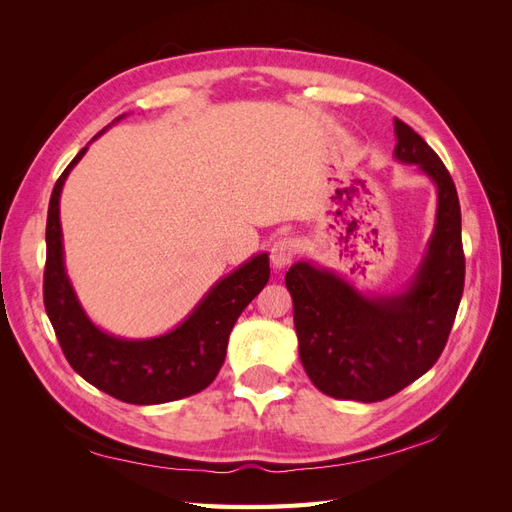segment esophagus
<instances>
[{
	"mask_svg": "<svg viewBox=\"0 0 512 512\" xmlns=\"http://www.w3.org/2000/svg\"><path fill=\"white\" fill-rule=\"evenodd\" d=\"M299 252V241L292 239V237H282L277 239L271 247V265L275 271H280L284 267H288L290 262L294 260Z\"/></svg>",
	"mask_w": 512,
	"mask_h": 512,
	"instance_id": "esophagus-1",
	"label": "esophagus"
}]
</instances>
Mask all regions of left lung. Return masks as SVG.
Masks as SVG:
<instances>
[{"label": "left lung", "instance_id": "1", "mask_svg": "<svg viewBox=\"0 0 512 512\" xmlns=\"http://www.w3.org/2000/svg\"><path fill=\"white\" fill-rule=\"evenodd\" d=\"M395 138V160L418 166L438 194L436 224L410 282L391 294H367L314 260L294 262L286 273L305 374L324 395L363 404L406 389L438 361L466 277L451 175L397 117Z\"/></svg>", "mask_w": 512, "mask_h": 512}]
</instances>
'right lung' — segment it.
<instances>
[{"label":"right lung","instance_id":"obj_1","mask_svg":"<svg viewBox=\"0 0 512 512\" xmlns=\"http://www.w3.org/2000/svg\"><path fill=\"white\" fill-rule=\"evenodd\" d=\"M126 115H119L113 123ZM111 123V126H113ZM108 126V128H111ZM108 128L98 132L100 138ZM83 147L57 179L46 218L44 307L72 369L96 389L134 406H156L196 395L215 380L228 337L243 309L269 282V254L260 252L215 282L175 329L156 337H119L100 329L81 305L64 258L59 198Z\"/></svg>","mask_w":512,"mask_h":512}]
</instances>
